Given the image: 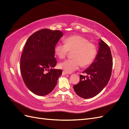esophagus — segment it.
Returning <instances> with one entry per match:
<instances>
[{
  "instance_id": "esophagus-1",
  "label": "esophagus",
  "mask_w": 129,
  "mask_h": 129,
  "mask_svg": "<svg viewBox=\"0 0 129 129\" xmlns=\"http://www.w3.org/2000/svg\"><path fill=\"white\" fill-rule=\"evenodd\" d=\"M67 74H70V73H67L66 72H65V71H63L62 72V75H67Z\"/></svg>"
}]
</instances>
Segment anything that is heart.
<instances>
[{
    "label": "heart",
    "instance_id": "obj_1",
    "mask_svg": "<svg viewBox=\"0 0 129 129\" xmlns=\"http://www.w3.org/2000/svg\"><path fill=\"white\" fill-rule=\"evenodd\" d=\"M63 44H57L55 53L60 59H63L73 52V58L64 61L58 64V67L67 73H71L81 66L85 68L91 65L97 55L96 45L84 37L74 35L64 38Z\"/></svg>",
    "mask_w": 129,
    "mask_h": 129
}]
</instances>
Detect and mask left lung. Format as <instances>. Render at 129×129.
Returning <instances> with one entry per match:
<instances>
[{
  "label": "left lung",
  "instance_id": "1",
  "mask_svg": "<svg viewBox=\"0 0 129 129\" xmlns=\"http://www.w3.org/2000/svg\"><path fill=\"white\" fill-rule=\"evenodd\" d=\"M99 45V53L95 61L83 73L87 75H80L79 83L73 86L76 94L82 98L90 99L99 94L110 79L113 66L111 50L102 40Z\"/></svg>",
  "mask_w": 129,
  "mask_h": 129
}]
</instances>
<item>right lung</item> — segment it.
Wrapping results in <instances>:
<instances>
[{
  "mask_svg": "<svg viewBox=\"0 0 129 129\" xmlns=\"http://www.w3.org/2000/svg\"><path fill=\"white\" fill-rule=\"evenodd\" d=\"M62 36L59 30L43 29L26 41L20 58V72L26 87L35 94L45 96L51 92L62 74L61 69L53 68L57 63L55 47Z\"/></svg>",
  "mask_w": 129,
  "mask_h": 129,
  "instance_id": "right-lung-1",
  "label": "right lung"
}]
</instances>
